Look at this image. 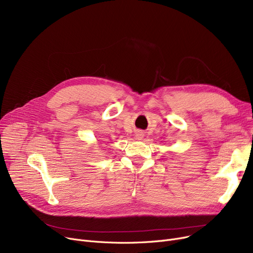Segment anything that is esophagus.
I'll list each match as a JSON object with an SVG mask.
<instances>
[{
  "mask_svg": "<svg viewBox=\"0 0 253 253\" xmlns=\"http://www.w3.org/2000/svg\"><path fill=\"white\" fill-rule=\"evenodd\" d=\"M142 136H143V134L141 133V132H138V133L136 134V138H137V139H141Z\"/></svg>",
  "mask_w": 253,
  "mask_h": 253,
  "instance_id": "1",
  "label": "esophagus"
}]
</instances>
